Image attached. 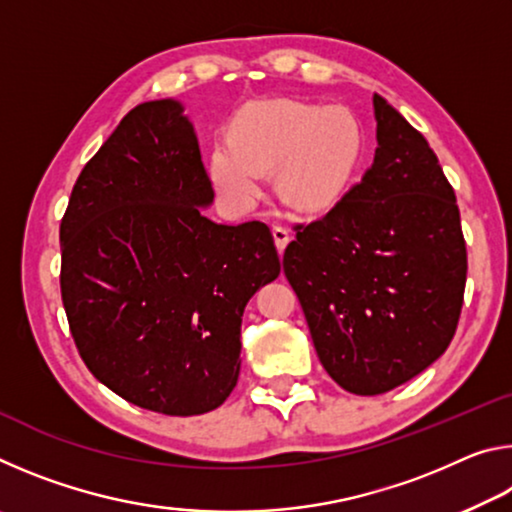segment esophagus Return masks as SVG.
<instances>
[{"mask_svg":"<svg viewBox=\"0 0 512 512\" xmlns=\"http://www.w3.org/2000/svg\"><path fill=\"white\" fill-rule=\"evenodd\" d=\"M271 232H273V239H275L277 250H280V253H284V248H287L289 239H291L289 228H284V225H273Z\"/></svg>","mask_w":512,"mask_h":512,"instance_id":"obj_1","label":"esophagus"}]
</instances>
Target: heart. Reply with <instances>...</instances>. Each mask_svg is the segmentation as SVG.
<instances>
[{
	"mask_svg": "<svg viewBox=\"0 0 512 512\" xmlns=\"http://www.w3.org/2000/svg\"><path fill=\"white\" fill-rule=\"evenodd\" d=\"M363 133L341 103L273 99L250 103L230 128V142L212 153V180L228 201L248 205L264 169L277 164V189L300 210L339 203L357 176Z\"/></svg>",
	"mask_w": 512,
	"mask_h": 512,
	"instance_id": "heart-1",
	"label": "heart"
}]
</instances>
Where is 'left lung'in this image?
Segmentation results:
<instances>
[{
  "label": "left lung",
  "mask_w": 512,
  "mask_h": 512,
  "mask_svg": "<svg viewBox=\"0 0 512 512\" xmlns=\"http://www.w3.org/2000/svg\"><path fill=\"white\" fill-rule=\"evenodd\" d=\"M375 162L339 203L296 223L284 275L318 359L354 395H381L429 368L461 318L467 250L436 153L375 94Z\"/></svg>",
  "instance_id": "obj_1"
}]
</instances>
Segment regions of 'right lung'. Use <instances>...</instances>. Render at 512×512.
<instances>
[{
  "label": "right lung",
  "mask_w": 512,
  "mask_h": 512,
  "mask_svg": "<svg viewBox=\"0 0 512 512\" xmlns=\"http://www.w3.org/2000/svg\"><path fill=\"white\" fill-rule=\"evenodd\" d=\"M214 189L178 101H146L85 164L60 221V296L88 370L164 415L216 409L239 379L246 302L280 275L262 221L203 216Z\"/></svg>",
  "instance_id": "1"
}]
</instances>
